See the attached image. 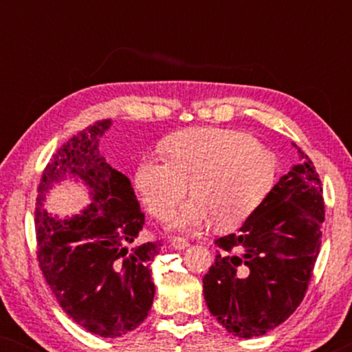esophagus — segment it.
<instances>
[{"instance_id": "esophagus-1", "label": "esophagus", "mask_w": 352, "mask_h": 352, "mask_svg": "<svg viewBox=\"0 0 352 352\" xmlns=\"http://www.w3.org/2000/svg\"><path fill=\"white\" fill-rule=\"evenodd\" d=\"M171 247L176 250H184L189 247V242L184 237H173L171 239Z\"/></svg>"}]
</instances>
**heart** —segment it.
<instances>
[{"label":"heart","mask_w":352,"mask_h":352,"mask_svg":"<svg viewBox=\"0 0 352 352\" xmlns=\"http://www.w3.org/2000/svg\"><path fill=\"white\" fill-rule=\"evenodd\" d=\"M163 162L144 160L136 189L153 218L170 219L192 192V200L173 219L176 230H197L214 221L234 229L254 214L276 181V158L248 134L235 129L190 128L163 144Z\"/></svg>","instance_id":"heart-1"}]
</instances>
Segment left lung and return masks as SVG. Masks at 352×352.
I'll use <instances>...</instances> for the list:
<instances>
[{"label":"left lung","mask_w":352,"mask_h":352,"mask_svg":"<svg viewBox=\"0 0 352 352\" xmlns=\"http://www.w3.org/2000/svg\"><path fill=\"white\" fill-rule=\"evenodd\" d=\"M301 162L272 187L237 234L216 240L204 277L206 306L229 333L261 336L285 322L306 295L325 219L319 173Z\"/></svg>","instance_id":"left-lung-1"}]
</instances>
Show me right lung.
I'll return each instance as SVG.
<instances>
[{
	"label": "right lung",
	"mask_w": 352,
	"mask_h": 352,
	"mask_svg": "<svg viewBox=\"0 0 352 352\" xmlns=\"http://www.w3.org/2000/svg\"><path fill=\"white\" fill-rule=\"evenodd\" d=\"M110 124V120L89 124L52 155L38 186L35 230L38 264L64 312L91 333L117 338L151 311L155 295L151 261L162 242L134 243L144 213L128 177L99 152V138ZM67 174L90 187L94 204L81 215L56 220L42 201Z\"/></svg>",
	"instance_id": "add662e5"
}]
</instances>
